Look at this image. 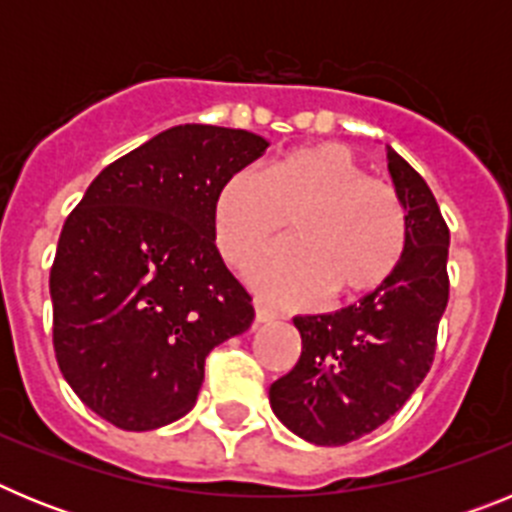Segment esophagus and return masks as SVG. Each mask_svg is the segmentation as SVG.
<instances>
[{
  "label": "esophagus",
  "mask_w": 512,
  "mask_h": 512,
  "mask_svg": "<svg viewBox=\"0 0 512 512\" xmlns=\"http://www.w3.org/2000/svg\"><path fill=\"white\" fill-rule=\"evenodd\" d=\"M271 320H277V312L256 300V323H271Z\"/></svg>",
  "instance_id": "esophagus-1"
}]
</instances>
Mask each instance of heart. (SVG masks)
Listing matches in <instances>:
<instances>
[{"mask_svg": "<svg viewBox=\"0 0 512 512\" xmlns=\"http://www.w3.org/2000/svg\"><path fill=\"white\" fill-rule=\"evenodd\" d=\"M248 277L279 302L356 300L390 282L408 251V210L392 184L366 174L346 146L318 143L284 153L264 171L230 174L212 202L217 251L246 266L284 230Z\"/></svg>", "mask_w": 512, "mask_h": 512, "instance_id": "heart-1", "label": "heart"}]
</instances>
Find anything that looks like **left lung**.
<instances>
[{"label": "left lung", "mask_w": 512, "mask_h": 512, "mask_svg": "<svg viewBox=\"0 0 512 512\" xmlns=\"http://www.w3.org/2000/svg\"><path fill=\"white\" fill-rule=\"evenodd\" d=\"M390 174L408 210L400 269L359 305L297 315L302 354L271 384V410L318 446H343L377 431L408 402L436 356L449 302V225L423 176L395 151Z\"/></svg>", "instance_id": "8db88e82"}]
</instances>
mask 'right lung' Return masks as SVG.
<instances>
[{
	"instance_id": "add662e5",
	"label": "right lung",
	"mask_w": 512,
	"mask_h": 512,
	"mask_svg": "<svg viewBox=\"0 0 512 512\" xmlns=\"http://www.w3.org/2000/svg\"><path fill=\"white\" fill-rule=\"evenodd\" d=\"M266 148L248 130L176 125L112 161L66 217L53 351L107 423L153 431L187 415L207 354L253 323L251 295L215 246L212 202Z\"/></svg>"
}]
</instances>
